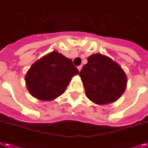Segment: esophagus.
Instances as JSON below:
<instances>
[{
	"label": "esophagus",
	"mask_w": 148,
	"mask_h": 148,
	"mask_svg": "<svg viewBox=\"0 0 148 148\" xmlns=\"http://www.w3.org/2000/svg\"><path fill=\"white\" fill-rule=\"evenodd\" d=\"M77 69H78V71H80V70L82 69V65L78 66V67H77Z\"/></svg>",
	"instance_id": "1"
}]
</instances>
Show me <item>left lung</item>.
Wrapping results in <instances>:
<instances>
[{
	"mask_svg": "<svg viewBox=\"0 0 148 148\" xmlns=\"http://www.w3.org/2000/svg\"><path fill=\"white\" fill-rule=\"evenodd\" d=\"M80 71L86 97L98 105L113 103L124 93L127 77L122 68L110 58L93 54Z\"/></svg>",
	"mask_w": 148,
	"mask_h": 148,
	"instance_id": "obj_1",
	"label": "left lung"
}]
</instances>
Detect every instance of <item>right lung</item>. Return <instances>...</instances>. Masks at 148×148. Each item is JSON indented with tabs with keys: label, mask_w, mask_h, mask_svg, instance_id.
Wrapping results in <instances>:
<instances>
[{
	"label": "right lung",
	"mask_w": 148,
	"mask_h": 148,
	"mask_svg": "<svg viewBox=\"0 0 148 148\" xmlns=\"http://www.w3.org/2000/svg\"><path fill=\"white\" fill-rule=\"evenodd\" d=\"M78 73L71 60L52 51L31 66L25 77L26 87L35 98L51 101L64 93L71 78Z\"/></svg>",
	"instance_id": "add662e5"
}]
</instances>
